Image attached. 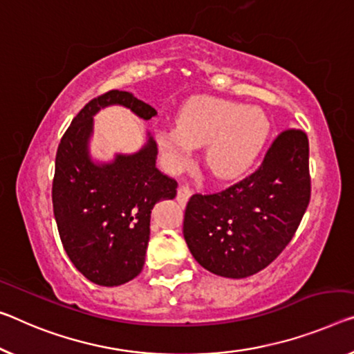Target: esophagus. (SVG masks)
<instances>
[{"label": "esophagus", "instance_id": "esophagus-1", "mask_svg": "<svg viewBox=\"0 0 354 354\" xmlns=\"http://www.w3.org/2000/svg\"><path fill=\"white\" fill-rule=\"evenodd\" d=\"M192 193H193V189L189 188V185L188 183H182L180 187H178V192H177V201L182 205L187 204V201H188L189 196H192Z\"/></svg>", "mask_w": 354, "mask_h": 354}]
</instances>
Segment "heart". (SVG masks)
I'll return each mask as SVG.
<instances>
[{"instance_id":"heart-1","label":"heart","mask_w":354,"mask_h":354,"mask_svg":"<svg viewBox=\"0 0 354 354\" xmlns=\"http://www.w3.org/2000/svg\"><path fill=\"white\" fill-rule=\"evenodd\" d=\"M269 133L270 122L261 107L203 97L185 107L178 129L158 133V142L174 162L187 160L193 147L207 145L209 171L220 178H236L254 166Z\"/></svg>"}]
</instances>
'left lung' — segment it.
Returning <instances> with one entry per match:
<instances>
[{
	"label": "left lung",
	"mask_w": 354,
	"mask_h": 354,
	"mask_svg": "<svg viewBox=\"0 0 354 354\" xmlns=\"http://www.w3.org/2000/svg\"><path fill=\"white\" fill-rule=\"evenodd\" d=\"M308 201L307 134L286 129L243 180L223 192L189 198L183 237L204 269L227 279H245L283 252Z\"/></svg>",
	"instance_id": "8db88e82"
}]
</instances>
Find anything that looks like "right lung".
Wrapping results in <instances>:
<instances>
[{
	"label": "right lung",
	"instance_id": "obj_1",
	"mask_svg": "<svg viewBox=\"0 0 354 354\" xmlns=\"http://www.w3.org/2000/svg\"><path fill=\"white\" fill-rule=\"evenodd\" d=\"M123 106L150 120L156 111L133 93L111 90L91 100L59 140L52 185L59 239L80 274L101 286H118L140 274L150 239V214L174 199L177 182L156 167L158 147L150 134L133 155L95 162L88 144L93 117L102 107Z\"/></svg>",
	"mask_w": 354,
	"mask_h": 354
}]
</instances>
